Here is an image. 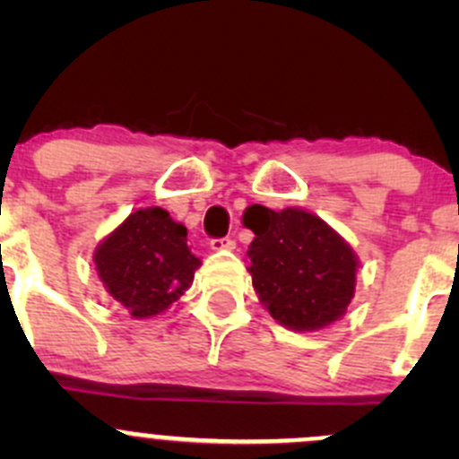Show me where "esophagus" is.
I'll use <instances>...</instances> for the list:
<instances>
[{"instance_id": "esophagus-1", "label": "esophagus", "mask_w": 459, "mask_h": 459, "mask_svg": "<svg viewBox=\"0 0 459 459\" xmlns=\"http://www.w3.org/2000/svg\"><path fill=\"white\" fill-rule=\"evenodd\" d=\"M211 251H233L235 248V239L233 238H220V239H211Z\"/></svg>"}]
</instances>
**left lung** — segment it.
I'll use <instances>...</instances> for the list:
<instances>
[{"label": "left lung", "instance_id": "1", "mask_svg": "<svg viewBox=\"0 0 459 459\" xmlns=\"http://www.w3.org/2000/svg\"><path fill=\"white\" fill-rule=\"evenodd\" d=\"M244 226L255 233L247 255L262 307L290 331H322L355 295L359 259L322 217L304 208L271 211L253 204Z\"/></svg>", "mask_w": 459, "mask_h": 459}]
</instances>
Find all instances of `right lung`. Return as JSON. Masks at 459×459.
Listing matches in <instances>:
<instances>
[{
	"mask_svg": "<svg viewBox=\"0 0 459 459\" xmlns=\"http://www.w3.org/2000/svg\"><path fill=\"white\" fill-rule=\"evenodd\" d=\"M92 262L108 298L135 319L173 307L202 266L188 247L186 226L160 206L131 212L101 239Z\"/></svg>",
	"mask_w": 459,
	"mask_h": 459,
	"instance_id": "1",
	"label": "right lung"
}]
</instances>
